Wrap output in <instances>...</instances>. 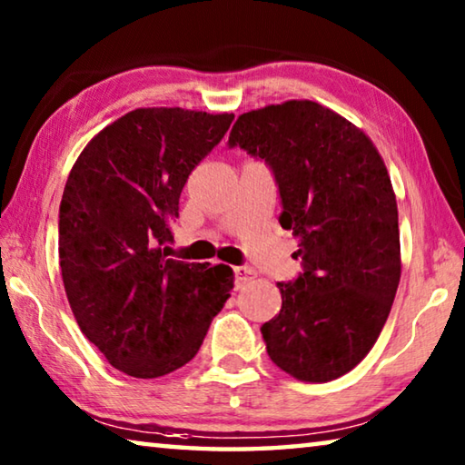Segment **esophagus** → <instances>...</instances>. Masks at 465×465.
<instances>
[{
    "label": "esophagus",
    "mask_w": 465,
    "mask_h": 465,
    "mask_svg": "<svg viewBox=\"0 0 465 465\" xmlns=\"http://www.w3.org/2000/svg\"><path fill=\"white\" fill-rule=\"evenodd\" d=\"M233 274H235V282H238V285H242V282H246V281L256 277L254 269H250V266H235Z\"/></svg>",
    "instance_id": "1"
}]
</instances>
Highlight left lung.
Returning a JSON list of instances; mask_svg holds the SVG:
<instances>
[{
    "mask_svg": "<svg viewBox=\"0 0 465 465\" xmlns=\"http://www.w3.org/2000/svg\"><path fill=\"white\" fill-rule=\"evenodd\" d=\"M227 147L264 162L282 230L303 271L277 282L281 312L261 332L272 363L302 381L349 373L371 351L400 282L398 204L371 141L310 100L243 113Z\"/></svg>",
    "mask_w": 465,
    "mask_h": 465,
    "instance_id": "obj_1",
    "label": "left lung"
}]
</instances>
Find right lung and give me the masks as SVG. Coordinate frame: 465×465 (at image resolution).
<instances>
[{"mask_svg":"<svg viewBox=\"0 0 465 465\" xmlns=\"http://www.w3.org/2000/svg\"><path fill=\"white\" fill-rule=\"evenodd\" d=\"M233 114L137 108L77 157L59 207V264L72 312L119 371L152 380L199 352L233 287L230 266L168 258L188 174Z\"/></svg>","mask_w":465,"mask_h":465,"instance_id":"obj_1","label":"right lung"}]
</instances>
